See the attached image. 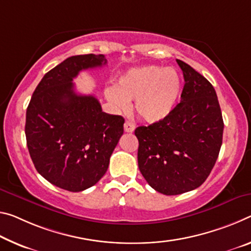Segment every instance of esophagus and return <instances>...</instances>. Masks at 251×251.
<instances>
[{
	"instance_id": "1",
	"label": "esophagus",
	"mask_w": 251,
	"mask_h": 251,
	"mask_svg": "<svg viewBox=\"0 0 251 251\" xmlns=\"http://www.w3.org/2000/svg\"><path fill=\"white\" fill-rule=\"evenodd\" d=\"M135 127H136V126H135L134 123L129 122V121H126L125 124H124V130L126 133H133Z\"/></svg>"
}]
</instances>
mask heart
Returning <instances> with one entry per match:
<instances>
[{"label": "heart", "mask_w": 251, "mask_h": 251, "mask_svg": "<svg viewBox=\"0 0 251 251\" xmlns=\"http://www.w3.org/2000/svg\"><path fill=\"white\" fill-rule=\"evenodd\" d=\"M182 90L180 75L173 68L144 66L119 78L116 87L106 89V98L117 111L126 110L135 100V109L149 123L165 119L176 108Z\"/></svg>", "instance_id": "heart-1"}]
</instances>
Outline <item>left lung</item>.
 <instances>
[{
    "mask_svg": "<svg viewBox=\"0 0 251 251\" xmlns=\"http://www.w3.org/2000/svg\"><path fill=\"white\" fill-rule=\"evenodd\" d=\"M176 62L184 77L181 101L165 119L135 129L142 176L165 196L189 192L206 180L224 135L213 86L188 63Z\"/></svg>",
    "mask_w": 251,
    "mask_h": 251,
    "instance_id": "1",
    "label": "left lung"
}]
</instances>
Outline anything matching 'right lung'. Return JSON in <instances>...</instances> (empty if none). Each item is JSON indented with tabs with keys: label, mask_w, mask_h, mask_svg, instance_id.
<instances>
[{
	"label": "right lung",
	"mask_w": 251,
	"mask_h": 251,
	"mask_svg": "<svg viewBox=\"0 0 251 251\" xmlns=\"http://www.w3.org/2000/svg\"><path fill=\"white\" fill-rule=\"evenodd\" d=\"M107 63L104 54L67 58L43 75L26 108L25 136L38 172L58 188L80 192L104 176L125 119L102 111L93 95H78L74 78Z\"/></svg>",
	"instance_id": "add662e5"
}]
</instances>
